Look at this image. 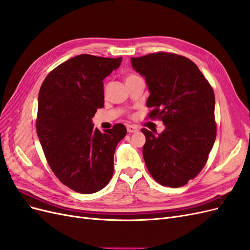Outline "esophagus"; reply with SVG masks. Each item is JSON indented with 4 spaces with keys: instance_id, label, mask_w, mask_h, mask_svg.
I'll return each mask as SVG.
<instances>
[{
    "instance_id": "esophagus-1",
    "label": "esophagus",
    "mask_w": 250,
    "mask_h": 250,
    "mask_svg": "<svg viewBox=\"0 0 250 250\" xmlns=\"http://www.w3.org/2000/svg\"><path fill=\"white\" fill-rule=\"evenodd\" d=\"M127 131L129 133L137 132V131H139V128L137 126H134V125H128L127 126Z\"/></svg>"
}]
</instances>
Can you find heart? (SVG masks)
I'll use <instances>...</instances> for the list:
<instances>
[{"mask_svg": "<svg viewBox=\"0 0 250 250\" xmlns=\"http://www.w3.org/2000/svg\"><path fill=\"white\" fill-rule=\"evenodd\" d=\"M133 76H135V75H130V76H128L126 79H128V78H131V77H133Z\"/></svg>", "mask_w": 250, "mask_h": 250, "instance_id": "heart-1", "label": "heart"}]
</instances>
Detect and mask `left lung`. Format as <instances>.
Returning <instances> with one entry per match:
<instances>
[{"label": "left lung", "mask_w": 250, "mask_h": 250, "mask_svg": "<svg viewBox=\"0 0 250 250\" xmlns=\"http://www.w3.org/2000/svg\"><path fill=\"white\" fill-rule=\"evenodd\" d=\"M133 69L145 77L150 119L165 124L162 133L143 128V155L158 184L178 188L198 175L216 140L215 95L192 60L158 52L131 57Z\"/></svg>", "instance_id": "8db88e82"}]
</instances>
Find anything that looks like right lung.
I'll return each mask as SVG.
<instances>
[{
    "instance_id": "1",
    "label": "right lung",
    "mask_w": 250,
    "mask_h": 250,
    "mask_svg": "<svg viewBox=\"0 0 250 250\" xmlns=\"http://www.w3.org/2000/svg\"><path fill=\"white\" fill-rule=\"evenodd\" d=\"M121 62L75 56L50 72L41 86L36 132L52 171L75 192L100 191L113 174V154L126 127L116 124L101 132L92 119L104 106V78Z\"/></svg>"
}]
</instances>
